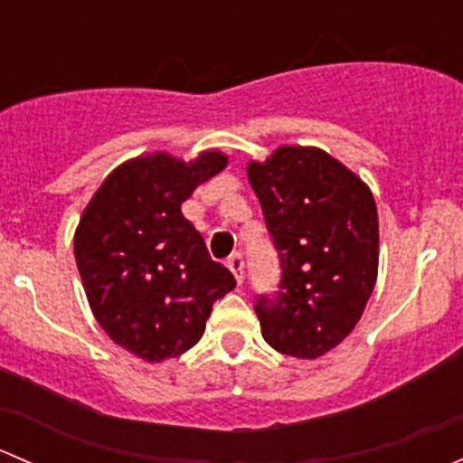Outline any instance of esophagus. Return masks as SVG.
Wrapping results in <instances>:
<instances>
[{
    "label": "esophagus",
    "mask_w": 463,
    "mask_h": 463,
    "mask_svg": "<svg viewBox=\"0 0 463 463\" xmlns=\"http://www.w3.org/2000/svg\"><path fill=\"white\" fill-rule=\"evenodd\" d=\"M228 269L232 270L235 279L241 284V279H244V255L232 253L231 258H228Z\"/></svg>",
    "instance_id": "34e87169"
}]
</instances>
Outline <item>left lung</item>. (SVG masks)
Wrapping results in <instances>:
<instances>
[{
    "label": "left lung",
    "instance_id": "obj_1",
    "mask_svg": "<svg viewBox=\"0 0 463 463\" xmlns=\"http://www.w3.org/2000/svg\"><path fill=\"white\" fill-rule=\"evenodd\" d=\"M249 181L278 250V291L255 298L266 343L318 358L361 320L376 284L378 214L370 188L318 147L275 149Z\"/></svg>",
    "mask_w": 463,
    "mask_h": 463
}]
</instances>
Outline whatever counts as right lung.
Returning <instances> with one entry per match:
<instances>
[{
  "label": "right lung",
  "instance_id": "1",
  "mask_svg": "<svg viewBox=\"0 0 463 463\" xmlns=\"http://www.w3.org/2000/svg\"><path fill=\"white\" fill-rule=\"evenodd\" d=\"M219 152L184 163L147 154L116 167L82 213L76 261L98 325L147 363L188 352L235 275L210 258L181 203L226 167Z\"/></svg>",
  "mask_w": 463,
  "mask_h": 463
}]
</instances>
